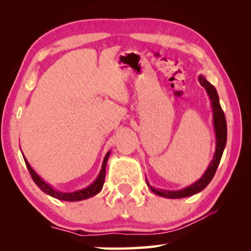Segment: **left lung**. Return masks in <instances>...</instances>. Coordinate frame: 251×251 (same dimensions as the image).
I'll use <instances>...</instances> for the list:
<instances>
[{"label":"left lung","instance_id":"left-lung-1","mask_svg":"<svg viewBox=\"0 0 251 251\" xmlns=\"http://www.w3.org/2000/svg\"><path fill=\"white\" fill-rule=\"evenodd\" d=\"M199 83H201V86L205 88L208 93V95H209L210 100H211V106H212V112H214V125H215V131H216V139H217L215 156H214V158H212L210 165L208 166L206 173L203 174L201 179L195 182V184H193L192 186L187 187V188H185V189L177 190V192L156 189L147 182V185L151 188V192L156 195H159V196H161V197L184 198V197L192 196V195L201 192L203 188H206L207 185L211 181L212 177L215 176V173H216V171H217V167L220 163V159H222L224 148H225V146H226L227 123H226V117H225L224 110L219 103L217 91H216V88L212 86L209 82H207V79L201 75L199 76Z\"/></svg>","mask_w":251,"mask_h":251}]
</instances>
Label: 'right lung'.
I'll return each mask as SVG.
<instances>
[{
    "label": "right lung",
    "mask_w": 251,
    "mask_h": 251,
    "mask_svg": "<svg viewBox=\"0 0 251 251\" xmlns=\"http://www.w3.org/2000/svg\"><path fill=\"white\" fill-rule=\"evenodd\" d=\"M109 152L110 151H108L105 156L103 165H101L100 173L99 177L96 178V180L93 182L91 186H88L87 188L80 189V190H77V192H74V193H61V192H56V190H54L52 187L46 184L44 180H42V178L39 175H36V173L33 171L31 166H29L27 160L26 159H24V160H25V164H26V167L28 169V173H29V175H31L33 181L35 182L37 187H39L41 190H43L45 194H48V195H50V196H52L54 198H57V199H59V201H83V199H87L90 197L95 196L96 194H99L100 192L101 187H103V185H104L106 163H107Z\"/></svg>",
    "instance_id": "add662e5"
}]
</instances>
